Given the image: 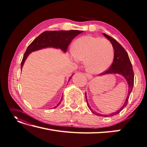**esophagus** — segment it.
I'll use <instances>...</instances> for the list:
<instances>
[{
	"label": "esophagus",
	"instance_id": "obj_1",
	"mask_svg": "<svg viewBox=\"0 0 147 147\" xmlns=\"http://www.w3.org/2000/svg\"><path fill=\"white\" fill-rule=\"evenodd\" d=\"M86 77L88 78V79H89V80H91V79L92 78V76H91V75L88 74V73H86Z\"/></svg>",
	"mask_w": 147,
	"mask_h": 147
}]
</instances>
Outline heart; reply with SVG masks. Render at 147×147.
I'll list each match as a JSON object with an SVG mask.
<instances>
[{"label":"heart","mask_w":147,"mask_h":147,"mask_svg":"<svg viewBox=\"0 0 147 147\" xmlns=\"http://www.w3.org/2000/svg\"><path fill=\"white\" fill-rule=\"evenodd\" d=\"M114 49L109 41L92 36H84L74 41L72 58L84 61L85 68L92 74L106 71L114 59Z\"/></svg>","instance_id":"obj_1"}]
</instances>
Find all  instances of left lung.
Returning <instances> with one entry per match:
<instances>
[{
    "mask_svg": "<svg viewBox=\"0 0 147 147\" xmlns=\"http://www.w3.org/2000/svg\"><path fill=\"white\" fill-rule=\"evenodd\" d=\"M102 34L107 39H108L111 41V43H112V46L114 49L115 55H114V61H113L112 65H111L109 69L106 71V72L104 73L100 74L99 76H101L106 74H119L120 75H121V76H122L125 79L128 84L127 96L126 97L125 102H124L123 104V106L120 107L119 110L108 115L100 114L99 113H97V112L92 109L88 103L86 92L85 93L86 99V102H87V104L89 109L94 114H96V115L100 116V117H112L113 115L118 114L119 113H120V112L127 106L130 94L133 89L134 82V71L132 69V66H131L130 58L129 57V55H128L127 51L125 50V49L122 47L121 45L115 39L113 38H112L111 36L107 35L104 33H103Z\"/></svg>",
    "mask_w": 147,
    "mask_h": 147,
    "instance_id": "8db88e82",
    "label": "left lung"
}]
</instances>
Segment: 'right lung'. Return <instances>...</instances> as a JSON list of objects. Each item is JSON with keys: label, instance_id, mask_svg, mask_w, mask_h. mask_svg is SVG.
Here are the masks:
<instances>
[{"label": "right lung", "instance_id": "1", "mask_svg": "<svg viewBox=\"0 0 147 147\" xmlns=\"http://www.w3.org/2000/svg\"><path fill=\"white\" fill-rule=\"evenodd\" d=\"M83 31L80 30H56L47 31L40 34L33 40L28 47L24 55L23 59L21 63V70L23 67L24 63L28 55L33 51L41 50L43 48H53L60 49L64 53H66L67 47L75 37L80 34ZM74 74H71L69 81L72 78ZM62 99L54 108L57 107L61 103Z\"/></svg>", "mask_w": 147, "mask_h": 147}]
</instances>
